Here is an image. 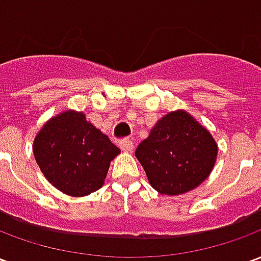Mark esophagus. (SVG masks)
<instances>
[{"label": "esophagus", "instance_id": "obj_1", "mask_svg": "<svg viewBox=\"0 0 261 261\" xmlns=\"http://www.w3.org/2000/svg\"><path fill=\"white\" fill-rule=\"evenodd\" d=\"M119 147L124 151V152H133L134 151V144L131 140H123V141H120Z\"/></svg>", "mask_w": 261, "mask_h": 261}]
</instances>
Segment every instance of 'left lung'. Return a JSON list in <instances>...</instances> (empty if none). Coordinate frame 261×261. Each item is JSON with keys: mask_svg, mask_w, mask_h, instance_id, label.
Instances as JSON below:
<instances>
[{"mask_svg": "<svg viewBox=\"0 0 261 261\" xmlns=\"http://www.w3.org/2000/svg\"><path fill=\"white\" fill-rule=\"evenodd\" d=\"M217 155L211 133L186 110L165 114L136 149L149 185L166 196L200 186L213 172Z\"/></svg>", "mask_w": 261, "mask_h": 261, "instance_id": "8db88e82", "label": "left lung"}]
</instances>
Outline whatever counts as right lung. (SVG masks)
<instances>
[{
	"label": "right lung",
	"instance_id": "right-lung-1",
	"mask_svg": "<svg viewBox=\"0 0 261 261\" xmlns=\"http://www.w3.org/2000/svg\"><path fill=\"white\" fill-rule=\"evenodd\" d=\"M119 153L85 114L71 109L47 120L33 141V155L44 177L72 197L99 190Z\"/></svg>",
	"mask_w": 261,
	"mask_h": 261
}]
</instances>
